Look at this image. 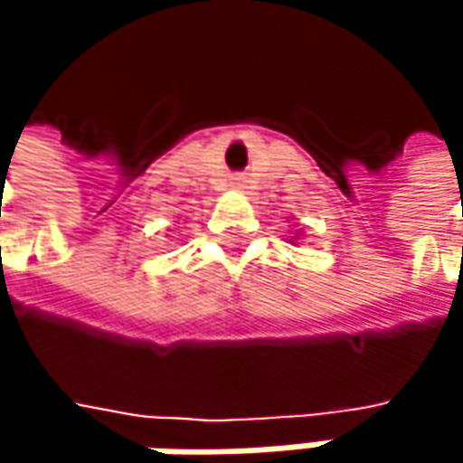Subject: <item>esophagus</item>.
Instances as JSON below:
<instances>
[{"label":"esophagus","instance_id":"obj_1","mask_svg":"<svg viewBox=\"0 0 463 463\" xmlns=\"http://www.w3.org/2000/svg\"><path fill=\"white\" fill-rule=\"evenodd\" d=\"M232 184H235V187H241V176H235V179H232Z\"/></svg>","mask_w":463,"mask_h":463}]
</instances>
